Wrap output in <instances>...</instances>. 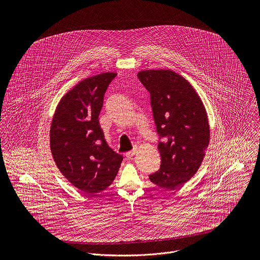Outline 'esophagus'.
<instances>
[{"mask_svg": "<svg viewBox=\"0 0 260 260\" xmlns=\"http://www.w3.org/2000/svg\"><path fill=\"white\" fill-rule=\"evenodd\" d=\"M136 153H137V148H135V149H134V150H132V151L126 152V153H125V156H126L127 158H132Z\"/></svg>", "mask_w": 260, "mask_h": 260, "instance_id": "34e87169", "label": "esophagus"}]
</instances>
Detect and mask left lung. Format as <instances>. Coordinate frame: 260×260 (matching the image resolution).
Returning <instances> with one entry per match:
<instances>
[{"mask_svg":"<svg viewBox=\"0 0 260 260\" xmlns=\"http://www.w3.org/2000/svg\"><path fill=\"white\" fill-rule=\"evenodd\" d=\"M138 78L149 91L157 133L160 169L149 176L152 183L174 189L199 171L210 143L208 114L188 80L172 70H144Z\"/></svg>","mask_w":260,"mask_h":260,"instance_id":"8db88e82","label":"left lung"}]
</instances>
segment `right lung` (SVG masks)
Listing matches in <instances>:
<instances>
[{"mask_svg": "<svg viewBox=\"0 0 260 260\" xmlns=\"http://www.w3.org/2000/svg\"><path fill=\"white\" fill-rule=\"evenodd\" d=\"M117 75L105 72L88 77L59 101L50 126V150L67 180L86 194H95L114 181L122 156L107 145L99 122L104 94Z\"/></svg>", "mask_w": 260, "mask_h": 260, "instance_id": "right-lung-1", "label": "right lung"}]
</instances>
